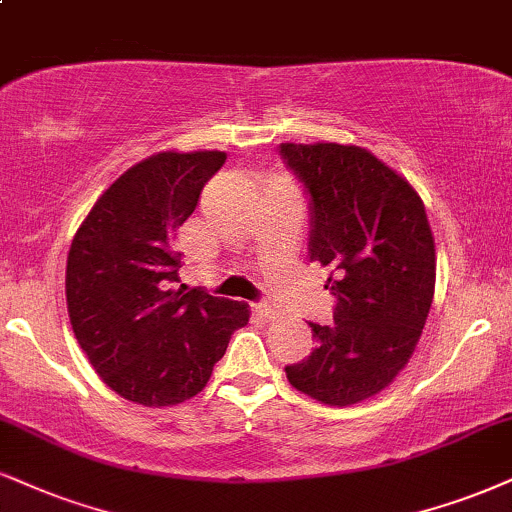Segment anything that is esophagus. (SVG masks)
<instances>
[{
    "instance_id": "1",
    "label": "esophagus",
    "mask_w": 512,
    "mask_h": 512,
    "mask_svg": "<svg viewBox=\"0 0 512 512\" xmlns=\"http://www.w3.org/2000/svg\"><path fill=\"white\" fill-rule=\"evenodd\" d=\"M254 311L261 315V318H266V320L275 318V315H277V308H275L273 301H258V304H254Z\"/></svg>"
}]
</instances>
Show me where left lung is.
Instances as JSON below:
<instances>
[{
    "label": "left lung",
    "instance_id": "8db88e82",
    "mask_svg": "<svg viewBox=\"0 0 512 512\" xmlns=\"http://www.w3.org/2000/svg\"><path fill=\"white\" fill-rule=\"evenodd\" d=\"M308 194V258L330 268L334 323L287 380L327 406L389 387L413 356L434 296L437 256L425 206L401 175L361 147L280 144Z\"/></svg>",
    "mask_w": 512,
    "mask_h": 512
}]
</instances>
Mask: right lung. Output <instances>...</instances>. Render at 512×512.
I'll use <instances>...</instances> for the list:
<instances>
[{
	"label": "right lung",
	"mask_w": 512,
	"mask_h": 512,
	"mask_svg": "<svg viewBox=\"0 0 512 512\" xmlns=\"http://www.w3.org/2000/svg\"><path fill=\"white\" fill-rule=\"evenodd\" d=\"M223 151H161L106 189L75 232L66 301L80 349L123 399L175 406L206 387L249 323V306L201 289H173L175 232L218 173Z\"/></svg>",
	"instance_id": "obj_1"
}]
</instances>
